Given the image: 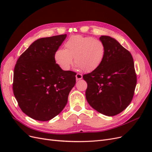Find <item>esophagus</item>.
Returning a JSON list of instances; mask_svg holds the SVG:
<instances>
[{
    "label": "esophagus",
    "instance_id": "esophagus-1",
    "mask_svg": "<svg viewBox=\"0 0 152 152\" xmlns=\"http://www.w3.org/2000/svg\"><path fill=\"white\" fill-rule=\"evenodd\" d=\"M75 77H76L77 80H80L82 79V75L81 74H80V73H77Z\"/></svg>",
    "mask_w": 152,
    "mask_h": 152
}]
</instances>
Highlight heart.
<instances>
[{
    "label": "heart",
    "instance_id": "obj_1",
    "mask_svg": "<svg viewBox=\"0 0 152 152\" xmlns=\"http://www.w3.org/2000/svg\"><path fill=\"white\" fill-rule=\"evenodd\" d=\"M65 49H59L54 54V59L64 70H68L73 64V58L78 70L91 72L102 65L106 55V47L102 40L91 37L74 35L64 45Z\"/></svg>",
    "mask_w": 152,
    "mask_h": 152
}]
</instances>
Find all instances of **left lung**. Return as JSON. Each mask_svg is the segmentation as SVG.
Instances as JSON below:
<instances>
[{
    "label": "left lung",
    "mask_w": 152,
    "mask_h": 152,
    "mask_svg": "<svg viewBox=\"0 0 152 152\" xmlns=\"http://www.w3.org/2000/svg\"><path fill=\"white\" fill-rule=\"evenodd\" d=\"M106 47L100 66L83 75L87 83L86 98L92 108L104 115L114 116L132 99L137 79L130 52L109 36L99 37Z\"/></svg>",
    "instance_id": "8db88e82"
}]
</instances>
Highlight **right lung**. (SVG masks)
<instances>
[{
  "instance_id": "add662e5",
  "label": "right lung",
  "mask_w": 152,
  "mask_h": 152,
  "mask_svg": "<svg viewBox=\"0 0 152 152\" xmlns=\"http://www.w3.org/2000/svg\"><path fill=\"white\" fill-rule=\"evenodd\" d=\"M66 34L35 40L18 58L14 70L13 93L22 112L48 121L60 113L76 82L75 72L64 71L54 54Z\"/></svg>"
}]
</instances>
